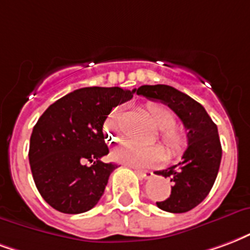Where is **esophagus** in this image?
I'll return each instance as SVG.
<instances>
[{
    "label": "esophagus",
    "instance_id": "esophagus-1",
    "mask_svg": "<svg viewBox=\"0 0 250 250\" xmlns=\"http://www.w3.org/2000/svg\"><path fill=\"white\" fill-rule=\"evenodd\" d=\"M136 173H138L142 179H146V180H148V179H152L153 177V172L151 171H142V169H136Z\"/></svg>",
    "mask_w": 250,
    "mask_h": 250
}]
</instances>
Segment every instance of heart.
I'll return each instance as SVG.
<instances>
[{
    "label": "heart",
    "mask_w": 250,
    "mask_h": 250,
    "mask_svg": "<svg viewBox=\"0 0 250 250\" xmlns=\"http://www.w3.org/2000/svg\"><path fill=\"white\" fill-rule=\"evenodd\" d=\"M146 115L158 131H160V139L171 156L179 155L187 146V135L180 128L175 127L176 115L175 112L162 103H149L146 106ZM104 130L110 139L119 136L118 125V111L106 120ZM112 158L116 162L134 167H151L158 164L166 158V153L159 146H138L125 142L112 151Z\"/></svg>",
    "instance_id": "1"
}]
</instances>
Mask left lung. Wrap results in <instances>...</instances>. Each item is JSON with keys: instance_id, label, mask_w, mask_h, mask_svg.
<instances>
[{"instance_id": "left-lung-1", "label": "left lung", "mask_w": 250, "mask_h": 250, "mask_svg": "<svg viewBox=\"0 0 250 250\" xmlns=\"http://www.w3.org/2000/svg\"><path fill=\"white\" fill-rule=\"evenodd\" d=\"M138 95L167 104L188 131V148L182 162L156 175L172 182L171 193L156 205L166 212L184 213L193 209L208 196L219 173L221 143L217 125L199 102L167 84H144L135 90Z\"/></svg>"}]
</instances>
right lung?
Returning a JSON list of instances; mask_svg holds the SVG:
<instances>
[{"label": "right lung", "instance_id": "obj_1", "mask_svg": "<svg viewBox=\"0 0 250 250\" xmlns=\"http://www.w3.org/2000/svg\"><path fill=\"white\" fill-rule=\"evenodd\" d=\"M135 90L84 87L54 102L33 128L29 162L41 196L54 209L77 214L94 208L116 164L108 153L103 125L111 110ZM90 163L87 164V162Z\"/></svg>", "mask_w": 250, "mask_h": 250}]
</instances>
